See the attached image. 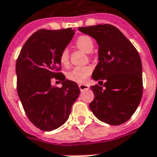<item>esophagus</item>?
<instances>
[{
	"instance_id": "1",
	"label": "esophagus",
	"mask_w": 157,
	"mask_h": 157,
	"mask_svg": "<svg viewBox=\"0 0 157 157\" xmlns=\"http://www.w3.org/2000/svg\"><path fill=\"white\" fill-rule=\"evenodd\" d=\"M79 88H80V90H88L90 86H87V85H85V84H79Z\"/></svg>"
}]
</instances>
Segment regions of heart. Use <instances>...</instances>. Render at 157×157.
Here are the masks:
<instances>
[{"label":"heart","mask_w":157,"mask_h":157,"mask_svg":"<svg viewBox=\"0 0 157 157\" xmlns=\"http://www.w3.org/2000/svg\"><path fill=\"white\" fill-rule=\"evenodd\" d=\"M75 46L79 49L84 51L85 52L90 53L94 48L93 40L88 36H81L75 40ZM60 61L63 66H67L69 62V52L67 48L62 50L60 55ZM92 69L90 67H77L73 68L67 73V77L71 81L77 83H84L91 74Z\"/></svg>","instance_id":"obj_1"}]
</instances>
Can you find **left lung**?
I'll return each mask as SVG.
<instances>
[{
	"label": "left lung",
	"mask_w": 157,
	"mask_h": 157,
	"mask_svg": "<svg viewBox=\"0 0 157 157\" xmlns=\"http://www.w3.org/2000/svg\"><path fill=\"white\" fill-rule=\"evenodd\" d=\"M93 37L99 46L98 61L92 79L102 83L91 86L94 100L90 109L95 117L109 125L118 126L132 117L142 97V66L132 42L110 24L79 27ZM102 86V85H101Z\"/></svg>",
	"instance_id": "obj_1"
}]
</instances>
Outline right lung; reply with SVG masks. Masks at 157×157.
<instances>
[{
    "label": "right lung",
    "instance_id": "obj_1",
    "mask_svg": "<svg viewBox=\"0 0 157 157\" xmlns=\"http://www.w3.org/2000/svg\"><path fill=\"white\" fill-rule=\"evenodd\" d=\"M74 34L71 28L39 30L25 41L17 58V93L28 119L41 131L62 126L80 95L78 85L59 72L61 52ZM52 78L61 80L63 86H52Z\"/></svg>",
    "mask_w": 157,
    "mask_h": 157
}]
</instances>
